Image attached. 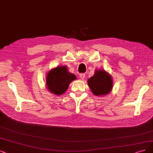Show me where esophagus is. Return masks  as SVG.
I'll list each match as a JSON object with an SVG mask.
<instances>
[{"label":"esophagus","mask_w":153,"mask_h":153,"mask_svg":"<svg viewBox=\"0 0 153 153\" xmlns=\"http://www.w3.org/2000/svg\"><path fill=\"white\" fill-rule=\"evenodd\" d=\"M85 76H86L85 74H84V73H81L79 74V76H80L81 79H84V78H85Z\"/></svg>","instance_id":"esophagus-1"}]
</instances>
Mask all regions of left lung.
Listing matches in <instances>:
<instances>
[{"label": "left lung", "instance_id": "1", "mask_svg": "<svg viewBox=\"0 0 153 153\" xmlns=\"http://www.w3.org/2000/svg\"><path fill=\"white\" fill-rule=\"evenodd\" d=\"M88 82L95 96L108 94L113 88L111 76L104 70H96L94 76L89 79Z\"/></svg>", "mask_w": 153, "mask_h": 153}]
</instances>
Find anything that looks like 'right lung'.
Segmentation results:
<instances>
[{"instance_id":"add662e5","label":"right lung","mask_w":153,"mask_h":153,"mask_svg":"<svg viewBox=\"0 0 153 153\" xmlns=\"http://www.w3.org/2000/svg\"><path fill=\"white\" fill-rule=\"evenodd\" d=\"M76 77L68 71L66 66H59L48 72L46 78L48 90L55 95L64 94Z\"/></svg>"}]
</instances>
